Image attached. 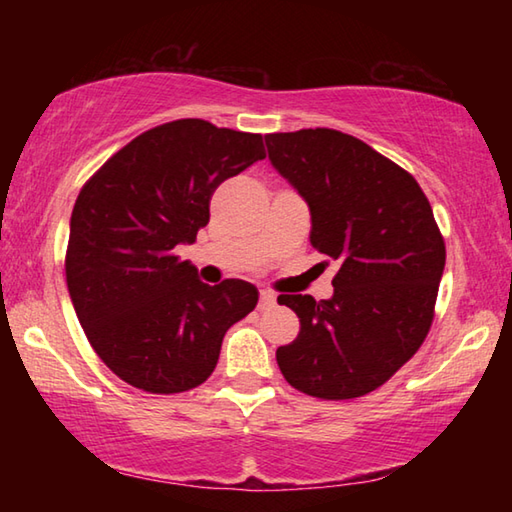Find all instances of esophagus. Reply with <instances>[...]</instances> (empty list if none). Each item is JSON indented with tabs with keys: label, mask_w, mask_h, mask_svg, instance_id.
<instances>
[{
	"label": "esophagus",
	"mask_w": 512,
	"mask_h": 512,
	"mask_svg": "<svg viewBox=\"0 0 512 512\" xmlns=\"http://www.w3.org/2000/svg\"><path fill=\"white\" fill-rule=\"evenodd\" d=\"M273 305H275V293H271V291L259 293V302H257L259 309H271Z\"/></svg>",
	"instance_id": "obj_1"
}]
</instances>
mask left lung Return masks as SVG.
I'll return each instance as SVG.
<instances>
[{"label":"left lung","mask_w":512,"mask_h":512,"mask_svg":"<svg viewBox=\"0 0 512 512\" xmlns=\"http://www.w3.org/2000/svg\"><path fill=\"white\" fill-rule=\"evenodd\" d=\"M268 160L307 203L311 246L339 259L334 296H277L300 318L277 348L284 379L320 400H352L386 384L427 336L445 241L411 173L332 128L264 137Z\"/></svg>","instance_id":"8db88e82"}]
</instances>
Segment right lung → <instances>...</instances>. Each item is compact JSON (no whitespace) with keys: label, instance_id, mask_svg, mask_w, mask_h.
I'll list each match as a JSON object with an SVG mask.
<instances>
[{"label":"right lung","instance_id":"obj_1","mask_svg":"<svg viewBox=\"0 0 512 512\" xmlns=\"http://www.w3.org/2000/svg\"><path fill=\"white\" fill-rule=\"evenodd\" d=\"M264 160L262 135L178 119L135 137L85 183L69 221L67 289L94 352L146 393L201 386L221 343L255 309L244 280L205 284L194 244L223 180Z\"/></svg>","mask_w":512,"mask_h":512}]
</instances>
